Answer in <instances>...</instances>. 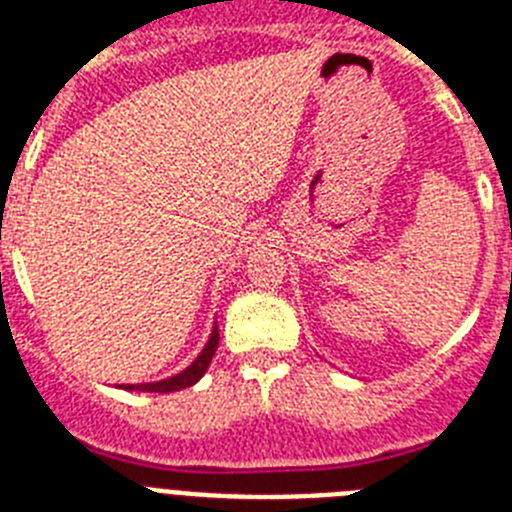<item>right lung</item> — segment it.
<instances>
[{"label":"right lung","mask_w":512,"mask_h":512,"mask_svg":"<svg viewBox=\"0 0 512 512\" xmlns=\"http://www.w3.org/2000/svg\"><path fill=\"white\" fill-rule=\"evenodd\" d=\"M217 343H220V333H217V325H215V328H212L210 341H207V346L202 348V354L197 356V359H194L184 372H179L176 377L161 379V382L120 384V387L122 390H138V392H161V395H164V392H176V390H184V387H192V384L200 382L202 374L207 372V366H210L212 356H215L217 351Z\"/></svg>","instance_id":"obj_1"}]
</instances>
